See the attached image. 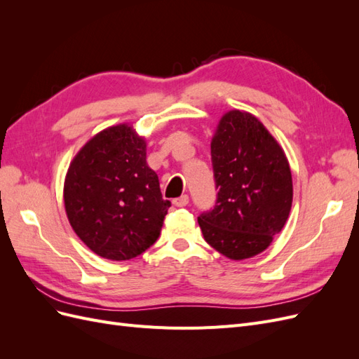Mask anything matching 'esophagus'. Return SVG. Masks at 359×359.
Listing matches in <instances>:
<instances>
[{"instance_id": "obj_1", "label": "esophagus", "mask_w": 359, "mask_h": 359, "mask_svg": "<svg viewBox=\"0 0 359 359\" xmlns=\"http://www.w3.org/2000/svg\"><path fill=\"white\" fill-rule=\"evenodd\" d=\"M172 203L175 206H186V205H189V196H187V194H182V196L173 199Z\"/></svg>"}]
</instances>
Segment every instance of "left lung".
<instances>
[{
  "label": "left lung",
  "mask_w": 359,
  "mask_h": 359,
  "mask_svg": "<svg viewBox=\"0 0 359 359\" xmlns=\"http://www.w3.org/2000/svg\"><path fill=\"white\" fill-rule=\"evenodd\" d=\"M215 206L198 217L205 241L233 260L273 243L292 206V173L285 151L248 112L220 119L211 142Z\"/></svg>",
  "instance_id": "obj_1"
}]
</instances>
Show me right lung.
<instances>
[{
    "label": "right lung",
    "instance_id": "right-lung-1",
    "mask_svg": "<svg viewBox=\"0 0 359 359\" xmlns=\"http://www.w3.org/2000/svg\"><path fill=\"white\" fill-rule=\"evenodd\" d=\"M64 205L86 247L104 259L128 260L158 240L170 202L147 165L145 139L119 124L76 154L64 182Z\"/></svg>",
    "mask_w": 359,
    "mask_h": 359
}]
</instances>
